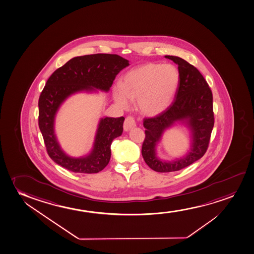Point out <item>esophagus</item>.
I'll return each mask as SVG.
<instances>
[{
  "mask_svg": "<svg viewBox=\"0 0 254 254\" xmlns=\"http://www.w3.org/2000/svg\"><path fill=\"white\" fill-rule=\"evenodd\" d=\"M136 126L135 120L132 116H127L124 122V130L128 131L130 129Z\"/></svg>",
  "mask_w": 254,
  "mask_h": 254,
  "instance_id": "1",
  "label": "esophagus"
}]
</instances>
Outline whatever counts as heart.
I'll use <instances>...</instances> for the list:
<instances>
[{
  "mask_svg": "<svg viewBox=\"0 0 254 254\" xmlns=\"http://www.w3.org/2000/svg\"><path fill=\"white\" fill-rule=\"evenodd\" d=\"M180 82V73L172 64L150 63L126 74L115 100L122 108L137 100V108L146 116H156L168 108Z\"/></svg>",
  "mask_w": 254,
  "mask_h": 254,
  "instance_id": "obj_1",
  "label": "heart"
}]
</instances>
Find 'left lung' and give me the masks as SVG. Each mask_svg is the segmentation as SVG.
I'll list each match as a JSON object with an SVG mask.
<instances>
[{
	"mask_svg": "<svg viewBox=\"0 0 254 254\" xmlns=\"http://www.w3.org/2000/svg\"><path fill=\"white\" fill-rule=\"evenodd\" d=\"M165 57L178 64L180 82L172 104L154 117L144 119L145 137L141 152L146 165L155 172H178L200 159L208 150L214 124L213 95L194 65L179 57ZM178 120H187L191 127V152L176 162H161L155 157V145L165 129Z\"/></svg>",
	"mask_w": 254,
	"mask_h": 254,
	"instance_id": "8db88e82",
	"label": "left lung"
}]
</instances>
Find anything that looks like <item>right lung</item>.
Returning <instances> with one entry per match:
<instances>
[{
  "label": "right lung",
  "instance_id": "right-lung-1",
  "mask_svg": "<svg viewBox=\"0 0 254 254\" xmlns=\"http://www.w3.org/2000/svg\"><path fill=\"white\" fill-rule=\"evenodd\" d=\"M129 65L116 54L97 53L76 57L51 75L39 98V127L46 152L58 165L76 173H97L109 164L113 139L122 135L125 118L100 121L94 148L84 158H72L60 148L54 134V118L60 104L73 93L96 89L109 91L116 75Z\"/></svg>",
  "mask_w": 254,
  "mask_h": 254
}]
</instances>
